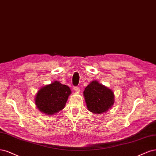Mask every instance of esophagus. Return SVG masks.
Here are the masks:
<instances>
[{"instance_id":"1","label":"esophagus","mask_w":156,"mask_h":156,"mask_svg":"<svg viewBox=\"0 0 156 156\" xmlns=\"http://www.w3.org/2000/svg\"><path fill=\"white\" fill-rule=\"evenodd\" d=\"M74 91H76V93H79L80 92V89L78 87H74Z\"/></svg>"}]
</instances>
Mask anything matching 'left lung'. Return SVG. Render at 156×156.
Returning a JSON list of instances; mask_svg holds the SVG:
<instances>
[{"instance_id": "8db88e82", "label": "left lung", "mask_w": 156, "mask_h": 156, "mask_svg": "<svg viewBox=\"0 0 156 156\" xmlns=\"http://www.w3.org/2000/svg\"><path fill=\"white\" fill-rule=\"evenodd\" d=\"M83 97L87 109L95 114H102L111 109L115 102L111 89L93 80L85 88Z\"/></svg>"}]
</instances>
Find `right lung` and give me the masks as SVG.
Listing matches in <instances>:
<instances>
[{"mask_svg": "<svg viewBox=\"0 0 156 156\" xmlns=\"http://www.w3.org/2000/svg\"><path fill=\"white\" fill-rule=\"evenodd\" d=\"M71 93L67 85L54 81L38 90L35 97V104L40 112L51 116L65 108Z\"/></svg>", "mask_w": 156, "mask_h": 156, "instance_id": "1", "label": "right lung"}]
</instances>
